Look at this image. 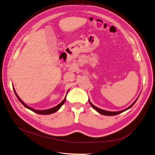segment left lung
<instances>
[{
  "label": "left lung",
  "instance_id": "8db88e82",
  "mask_svg": "<svg viewBox=\"0 0 155 155\" xmlns=\"http://www.w3.org/2000/svg\"><path fill=\"white\" fill-rule=\"evenodd\" d=\"M138 98H139V97H138ZM137 99H138V98H137V99L135 100V101H134V103H133L132 104H131L130 107H128V108H127L126 109L123 110H120V111H116V112H111V111H108V110H105L101 109V108H98V107H95L94 105H93V104H92L89 100H88V102H89V103L91 104L92 107H93V108H94V109L96 110L98 113H100V114H103V115H106V116H114V115L118 114H120V113H123V112H124V111H125V110L129 109V108H130L131 107H132L133 106V105H134V104L136 103V101H137Z\"/></svg>",
  "mask_w": 155,
  "mask_h": 155
}]
</instances>
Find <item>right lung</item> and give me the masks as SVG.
Segmentation results:
<instances>
[{
  "instance_id": "right-lung-1",
  "label": "right lung",
  "mask_w": 155,
  "mask_h": 155,
  "mask_svg": "<svg viewBox=\"0 0 155 155\" xmlns=\"http://www.w3.org/2000/svg\"><path fill=\"white\" fill-rule=\"evenodd\" d=\"M13 89H14V91H15V94H16V97L18 98V99L20 101V102H21V103L24 105V106L26 107V108H28V109H30L31 110H32V111H33V112H35V113H37V114H52V113H55V112H57L59 108H60L61 107H62V105L64 104V103L65 102V101H66V97H67V96L65 97V98H64V99L62 101L61 103H60V104H58L57 106H56V107H53V108H49V109H47V110H36V109H34V108H31V107H28V106H27V104H26L24 102H23L21 98H19V97L18 96V94H16V91H15V88H13ZM68 94V93H67Z\"/></svg>"
}]
</instances>
